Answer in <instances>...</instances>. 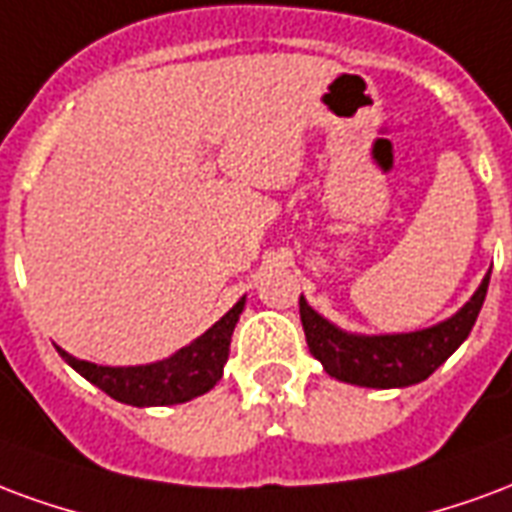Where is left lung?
Wrapping results in <instances>:
<instances>
[{"label": "left lung", "instance_id": "obj_1", "mask_svg": "<svg viewBox=\"0 0 512 512\" xmlns=\"http://www.w3.org/2000/svg\"><path fill=\"white\" fill-rule=\"evenodd\" d=\"M491 272L477 286L472 300L445 322L395 335H354L346 333L322 313H316L300 297V319L305 341L311 354L324 365V371L335 379L360 387H409L428 379L447 357L466 341L477 322V313L486 300Z\"/></svg>", "mask_w": 512, "mask_h": 512}]
</instances>
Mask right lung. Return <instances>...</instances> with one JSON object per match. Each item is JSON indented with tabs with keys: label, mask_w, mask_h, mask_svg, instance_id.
Segmentation results:
<instances>
[{
	"label": "right lung",
	"mask_w": 512,
	"mask_h": 512,
	"mask_svg": "<svg viewBox=\"0 0 512 512\" xmlns=\"http://www.w3.org/2000/svg\"><path fill=\"white\" fill-rule=\"evenodd\" d=\"M245 297H242L226 316H220L210 330L199 335L196 341L182 346L177 354H171L160 363L149 365H128V368H114V365H98L78 360L65 349L62 354L70 368H76L78 374L87 382L100 387L103 393L111 395L119 404L130 406H171L185 404L196 395H204L212 390L223 376V365L229 360L231 333L237 327Z\"/></svg>",
	"instance_id": "obj_1"
}]
</instances>
